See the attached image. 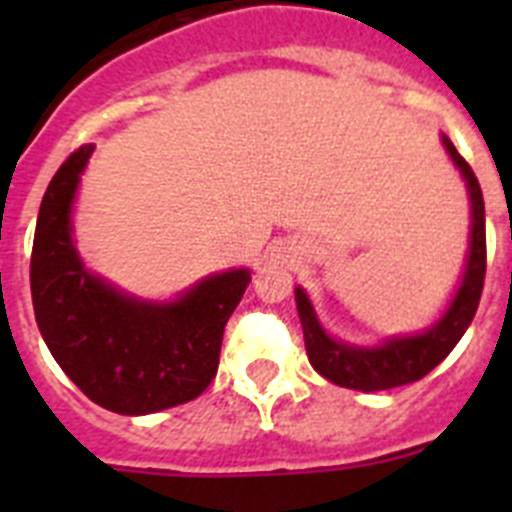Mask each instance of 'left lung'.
Returning a JSON list of instances; mask_svg holds the SVG:
<instances>
[{
    "mask_svg": "<svg viewBox=\"0 0 512 512\" xmlns=\"http://www.w3.org/2000/svg\"><path fill=\"white\" fill-rule=\"evenodd\" d=\"M443 146H446L451 161H454V166L467 182L469 200H472V233H469V256L464 279L456 289L449 310L443 312V318L436 325H431L420 336L390 338L384 346L377 348L348 346V343L336 341V338H330L325 333L302 287L295 289L297 312H300L302 333H305L307 359L315 366V372L323 374L328 382L338 384V387L377 392L418 382L451 354V348L459 343L464 330L472 323L474 312H477L487 269L485 200H482V189H479L472 166L459 156V151L446 135H443Z\"/></svg>",
    "mask_w": 512,
    "mask_h": 512,
    "instance_id": "left-lung-1",
    "label": "left lung"
}]
</instances>
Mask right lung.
<instances>
[{"instance_id": "1", "label": "right lung", "mask_w": 512, "mask_h": 512, "mask_svg": "<svg viewBox=\"0 0 512 512\" xmlns=\"http://www.w3.org/2000/svg\"><path fill=\"white\" fill-rule=\"evenodd\" d=\"M94 146H81L43 194L30 256L35 320L71 382L120 415H148L200 397L217 374L223 330L251 274H212L176 302L122 295L84 269L71 205Z\"/></svg>"}]
</instances>
